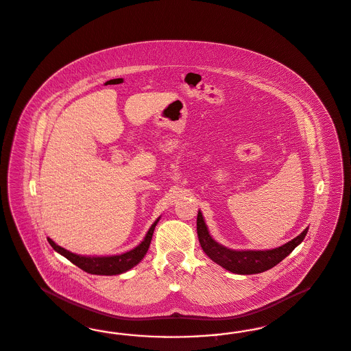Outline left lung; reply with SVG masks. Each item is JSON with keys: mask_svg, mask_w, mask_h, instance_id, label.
Segmentation results:
<instances>
[{"mask_svg": "<svg viewBox=\"0 0 351 351\" xmlns=\"http://www.w3.org/2000/svg\"><path fill=\"white\" fill-rule=\"evenodd\" d=\"M308 227L304 228L301 234H298L291 241L287 242L275 249L269 250H233L226 247L213 239L208 228L206 226L205 219L198 211L197 215V234L202 250L206 255L227 271L237 275H253L261 274L267 269L276 266L303 241L307 234Z\"/></svg>", "mask_w": 351, "mask_h": 351, "instance_id": "1", "label": "left lung"}]
</instances>
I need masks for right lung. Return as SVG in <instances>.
Wrapping results in <instances>:
<instances>
[{"label": "right lung", "mask_w": 351, "mask_h": 351, "mask_svg": "<svg viewBox=\"0 0 351 351\" xmlns=\"http://www.w3.org/2000/svg\"><path fill=\"white\" fill-rule=\"evenodd\" d=\"M160 217L152 224V227L147 230V233L144 237V240L140 242L132 250L121 253L117 255H101V256H90V255H80L71 253L57 245L51 239H49L48 242L50 246L58 253L67 258L75 266L82 268L85 272L92 274V275H104V276H112V275H121L123 272L130 271L131 268L137 266L145 256L153 233L156 230V226L158 224Z\"/></svg>", "instance_id": "add662e5"}]
</instances>
